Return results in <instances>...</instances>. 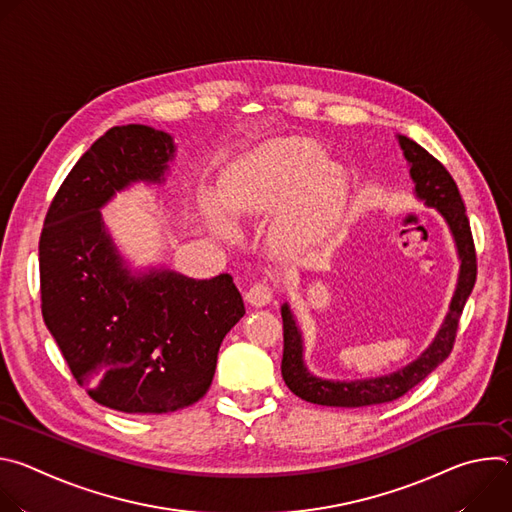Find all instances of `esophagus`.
Returning <instances> with one entry per match:
<instances>
[{"label":"esophagus","instance_id":"esophagus-1","mask_svg":"<svg viewBox=\"0 0 512 512\" xmlns=\"http://www.w3.org/2000/svg\"><path fill=\"white\" fill-rule=\"evenodd\" d=\"M247 302L255 308H261V306H267L273 298V287L267 283V281H255L245 294Z\"/></svg>","mask_w":512,"mask_h":512}]
</instances>
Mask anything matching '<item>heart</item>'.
Returning <instances> with one entry per match:
<instances>
[{
	"label": "heart",
	"instance_id": "obj_1",
	"mask_svg": "<svg viewBox=\"0 0 512 512\" xmlns=\"http://www.w3.org/2000/svg\"><path fill=\"white\" fill-rule=\"evenodd\" d=\"M346 188L344 170L328 162L320 145L277 137L237 160L221 178V198L237 216H261L288 208L275 225L283 245H304L318 237ZM202 206L212 227L229 235L231 223L208 192Z\"/></svg>",
	"mask_w": 512,
	"mask_h": 512
}]
</instances>
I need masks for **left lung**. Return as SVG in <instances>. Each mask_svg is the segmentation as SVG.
I'll return each mask as SVG.
<instances>
[{"label": "left lung", "mask_w": 512, "mask_h": 512, "mask_svg": "<svg viewBox=\"0 0 512 512\" xmlns=\"http://www.w3.org/2000/svg\"><path fill=\"white\" fill-rule=\"evenodd\" d=\"M397 139L405 160L409 162V174L415 182V196L427 206L437 208V212L446 218V223L454 235L460 257V273L454 298L450 302V310L442 328L437 330L433 342L413 362L395 373L356 381H328L308 371L304 362V338L300 326L296 324V318L291 314L289 306L283 304L281 377L291 393L316 405L367 407L403 397L450 356L456 342L462 310L476 283L474 239L470 231V221L466 216V206L454 178L444 168V164L437 162L429 152H425L419 143L405 135H397Z\"/></svg>", "instance_id": "obj_1"}]
</instances>
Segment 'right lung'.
I'll return each mask as SVG.
<instances>
[{"mask_svg":"<svg viewBox=\"0 0 512 512\" xmlns=\"http://www.w3.org/2000/svg\"><path fill=\"white\" fill-rule=\"evenodd\" d=\"M176 145L148 125L111 127L60 184L40 235L42 316L72 377L97 403L133 415L184 409L212 383L245 306L229 273L131 275L101 206L133 182L162 184Z\"/></svg>","mask_w":512,"mask_h":512,"instance_id":"right-lung-1","label":"right lung"}]
</instances>
